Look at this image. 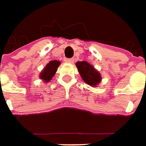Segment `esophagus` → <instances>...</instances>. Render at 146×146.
Listing matches in <instances>:
<instances>
[{
    "label": "esophagus",
    "instance_id": "34e87169",
    "mask_svg": "<svg viewBox=\"0 0 146 146\" xmlns=\"http://www.w3.org/2000/svg\"><path fill=\"white\" fill-rule=\"evenodd\" d=\"M65 61L68 62V63H70V64H73L74 61H75V59L74 58H69V59H66Z\"/></svg>",
    "mask_w": 146,
    "mask_h": 146
}]
</instances>
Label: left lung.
Returning a JSON list of instances; mask_svg holds the SVG:
<instances>
[{"label": "left lung", "instance_id": "obj_1", "mask_svg": "<svg viewBox=\"0 0 146 146\" xmlns=\"http://www.w3.org/2000/svg\"><path fill=\"white\" fill-rule=\"evenodd\" d=\"M76 66L81 77L86 83L95 86L101 82V77L99 72L87 62L78 61L76 63Z\"/></svg>", "mask_w": 146, "mask_h": 146}]
</instances>
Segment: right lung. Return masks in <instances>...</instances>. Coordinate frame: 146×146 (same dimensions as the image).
Segmentation results:
<instances>
[{"instance_id": "obj_1", "label": "right lung", "mask_w": 146, "mask_h": 146, "mask_svg": "<svg viewBox=\"0 0 146 146\" xmlns=\"http://www.w3.org/2000/svg\"><path fill=\"white\" fill-rule=\"evenodd\" d=\"M60 62L58 60H52L46 65V67L44 68V70L40 74V78L43 79L45 82H48L49 80H51L52 76L55 75L56 71L58 68Z\"/></svg>"}]
</instances>
